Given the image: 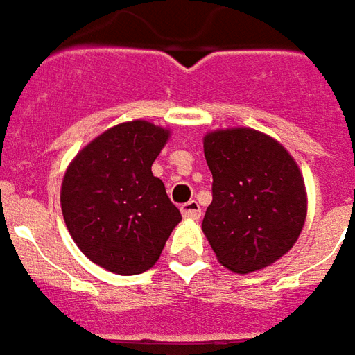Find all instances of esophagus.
Masks as SVG:
<instances>
[{
    "label": "esophagus",
    "instance_id": "34e87169",
    "mask_svg": "<svg viewBox=\"0 0 355 355\" xmlns=\"http://www.w3.org/2000/svg\"><path fill=\"white\" fill-rule=\"evenodd\" d=\"M182 214L185 218L198 220V218H200V206H198L197 200H189V202L182 205Z\"/></svg>",
    "mask_w": 355,
    "mask_h": 355
}]
</instances>
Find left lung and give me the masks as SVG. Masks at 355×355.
<instances>
[{
  "mask_svg": "<svg viewBox=\"0 0 355 355\" xmlns=\"http://www.w3.org/2000/svg\"><path fill=\"white\" fill-rule=\"evenodd\" d=\"M212 205L202 231L218 260L235 273L262 270L296 243L306 220L302 173L285 147L248 128L205 137Z\"/></svg>",
  "mask_w": 355,
  "mask_h": 355,
  "instance_id": "1",
  "label": "left lung"
}]
</instances>
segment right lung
<instances>
[{
  "label": "right lung",
  "mask_w": 355,
  "mask_h": 355,
  "mask_svg": "<svg viewBox=\"0 0 355 355\" xmlns=\"http://www.w3.org/2000/svg\"><path fill=\"white\" fill-rule=\"evenodd\" d=\"M168 130L133 120L110 128L78 153L64 173L61 206L80 250L118 275L157 263L182 214L150 166Z\"/></svg>",
  "instance_id": "add662e5"
}]
</instances>
